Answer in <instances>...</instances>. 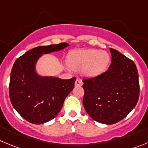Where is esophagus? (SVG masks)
<instances>
[{"label":"esophagus","mask_w":148,"mask_h":148,"mask_svg":"<svg viewBox=\"0 0 148 148\" xmlns=\"http://www.w3.org/2000/svg\"><path fill=\"white\" fill-rule=\"evenodd\" d=\"M82 82L79 79H77V80L75 81V86H82Z\"/></svg>","instance_id":"1"}]
</instances>
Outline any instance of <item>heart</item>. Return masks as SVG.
I'll return each instance as SVG.
<instances>
[{
  "label": "heart",
  "mask_w": 148,
  "mask_h": 148,
  "mask_svg": "<svg viewBox=\"0 0 148 148\" xmlns=\"http://www.w3.org/2000/svg\"><path fill=\"white\" fill-rule=\"evenodd\" d=\"M109 54L98 49L77 51L70 55L68 63L74 69H83V74L94 77L105 70L110 62Z\"/></svg>",
  "instance_id": "obj_1"
}]
</instances>
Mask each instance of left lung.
Wrapping results in <instances>:
<instances>
[{"instance_id": "8db88e82", "label": "left lung", "mask_w": 148, "mask_h": 148, "mask_svg": "<svg viewBox=\"0 0 148 148\" xmlns=\"http://www.w3.org/2000/svg\"><path fill=\"white\" fill-rule=\"evenodd\" d=\"M112 63L106 71L82 80L83 106L92 119L114 124L135 107L139 96V75L133 60L110 48Z\"/></svg>"}]
</instances>
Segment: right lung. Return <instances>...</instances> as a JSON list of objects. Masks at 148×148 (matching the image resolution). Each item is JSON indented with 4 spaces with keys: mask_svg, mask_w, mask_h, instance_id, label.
Masks as SVG:
<instances>
[{
    "mask_svg": "<svg viewBox=\"0 0 148 148\" xmlns=\"http://www.w3.org/2000/svg\"><path fill=\"white\" fill-rule=\"evenodd\" d=\"M67 43L40 46L27 51L16 60L9 82V98L14 108L28 122L42 124L55 118L74 87L76 77L62 79L41 77L36 64L43 54L60 51Z\"/></svg>",
    "mask_w": 148,
    "mask_h": 148,
    "instance_id": "obj_1",
    "label": "right lung"
}]
</instances>
